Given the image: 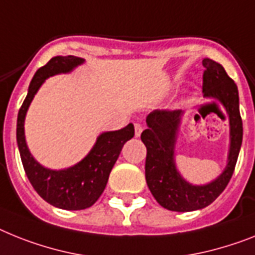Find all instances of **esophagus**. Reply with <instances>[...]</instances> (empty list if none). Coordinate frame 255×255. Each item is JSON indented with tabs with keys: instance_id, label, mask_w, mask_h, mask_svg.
<instances>
[{
	"instance_id": "1",
	"label": "esophagus",
	"mask_w": 255,
	"mask_h": 255,
	"mask_svg": "<svg viewBox=\"0 0 255 255\" xmlns=\"http://www.w3.org/2000/svg\"><path fill=\"white\" fill-rule=\"evenodd\" d=\"M142 133V126L138 123L134 124V137H140Z\"/></svg>"
}]
</instances>
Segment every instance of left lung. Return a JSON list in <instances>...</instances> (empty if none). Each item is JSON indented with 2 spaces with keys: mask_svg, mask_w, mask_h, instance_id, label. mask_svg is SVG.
<instances>
[{
  "mask_svg": "<svg viewBox=\"0 0 255 255\" xmlns=\"http://www.w3.org/2000/svg\"><path fill=\"white\" fill-rule=\"evenodd\" d=\"M205 67L202 93L205 98L223 105L230 121V147L227 164L222 174L206 184H192L177 170L175 147L184 111L154 110L146 117L147 129L141 133L146 146L145 177L158 204L171 211H194L209 206L217 200L230 181L243 144V121L239 105V91L235 81L220 63L202 61Z\"/></svg>",
  "mask_w": 255,
  "mask_h": 255,
  "instance_id": "obj_1",
  "label": "left lung"
}]
</instances>
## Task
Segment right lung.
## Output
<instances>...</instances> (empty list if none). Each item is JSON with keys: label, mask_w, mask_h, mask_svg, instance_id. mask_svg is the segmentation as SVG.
I'll return each instance as SVG.
<instances>
[{"label": "right lung", "mask_w": 255, "mask_h": 255, "mask_svg": "<svg viewBox=\"0 0 255 255\" xmlns=\"http://www.w3.org/2000/svg\"><path fill=\"white\" fill-rule=\"evenodd\" d=\"M84 62L85 59L75 55H57L44 67L38 68L29 84L16 122V142L28 180L40 197L63 210H84L95 204L105 190L122 147L134 134L132 123L118 131L102 132L91 151L80 162L62 170L45 167L33 158L24 134L25 115L32 100L46 79L54 75L70 74Z\"/></svg>", "instance_id": "right-lung-1"}]
</instances>
